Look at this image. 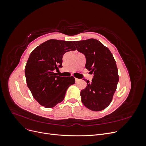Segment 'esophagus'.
<instances>
[{
	"mask_svg": "<svg viewBox=\"0 0 146 146\" xmlns=\"http://www.w3.org/2000/svg\"><path fill=\"white\" fill-rule=\"evenodd\" d=\"M75 79H76V83H78L79 81L80 80V79L77 78H75Z\"/></svg>",
	"mask_w": 146,
	"mask_h": 146,
	"instance_id": "esophagus-1",
	"label": "esophagus"
}]
</instances>
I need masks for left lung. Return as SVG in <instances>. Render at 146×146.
Here are the masks:
<instances>
[{
  "label": "left lung",
  "mask_w": 146,
  "mask_h": 146,
  "mask_svg": "<svg viewBox=\"0 0 146 146\" xmlns=\"http://www.w3.org/2000/svg\"><path fill=\"white\" fill-rule=\"evenodd\" d=\"M76 49L85 55V68L94 73L92 82L80 92L82 102L86 108L102 111L111 102L119 82L116 61L109 48L95 39L73 41Z\"/></svg>",
  "instance_id": "left-lung-1"
}]
</instances>
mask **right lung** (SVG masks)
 I'll return each mask as SVG.
<instances>
[{
    "instance_id": "1",
    "label": "right lung",
    "mask_w": 146,
    "mask_h": 146,
    "mask_svg": "<svg viewBox=\"0 0 146 146\" xmlns=\"http://www.w3.org/2000/svg\"><path fill=\"white\" fill-rule=\"evenodd\" d=\"M76 50L72 41L49 39L30 54L25 68L26 82L33 98L45 108L62 102L68 87L76 82L73 76L60 77L54 72L62 67L65 53Z\"/></svg>"
}]
</instances>
